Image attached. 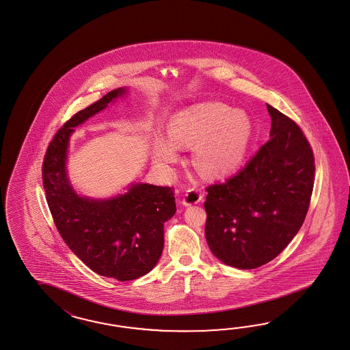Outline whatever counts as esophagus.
Masks as SVG:
<instances>
[{"label": "esophagus", "instance_id": "34e87169", "mask_svg": "<svg viewBox=\"0 0 350 350\" xmlns=\"http://www.w3.org/2000/svg\"><path fill=\"white\" fill-rule=\"evenodd\" d=\"M203 200V194L200 189H196V188H191L185 191L184 194V198L181 200V203L184 206H191V204H197L200 203V200Z\"/></svg>", "mask_w": 350, "mask_h": 350}]
</instances>
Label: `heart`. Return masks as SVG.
I'll list each match as a JSON object with an SVG mask.
<instances>
[{"label":"heart","instance_id":"1","mask_svg":"<svg viewBox=\"0 0 350 350\" xmlns=\"http://www.w3.org/2000/svg\"><path fill=\"white\" fill-rule=\"evenodd\" d=\"M252 121L243 111L222 103H202L180 111L170 121L169 138H157L153 157L162 166L179 159V147L194 148V165L211 179L225 178L238 170L252 139Z\"/></svg>","mask_w":350,"mask_h":350}]
</instances>
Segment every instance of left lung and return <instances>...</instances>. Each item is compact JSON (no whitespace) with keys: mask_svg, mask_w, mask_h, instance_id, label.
Segmentation results:
<instances>
[{"mask_svg":"<svg viewBox=\"0 0 350 350\" xmlns=\"http://www.w3.org/2000/svg\"><path fill=\"white\" fill-rule=\"evenodd\" d=\"M270 140L241 170L207 188L206 239L225 265L252 270L286 248L310 207L314 157L299 126L266 105Z\"/></svg>","mask_w":350,"mask_h":350,"instance_id":"obj_1","label":"left lung"}]
</instances>
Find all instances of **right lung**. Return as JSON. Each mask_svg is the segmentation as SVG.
<instances>
[{"label":"right lung","instance_id":"1","mask_svg":"<svg viewBox=\"0 0 350 350\" xmlns=\"http://www.w3.org/2000/svg\"><path fill=\"white\" fill-rule=\"evenodd\" d=\"M126 88L105 94L59 129L46 152L42 178L46 200L61 238L84 265L100 276L129 281L148 273L163 250V224L175 215L169 187L134 183L109 200L80 197L66 172L74 128L124 97Z\"/></svg>","mask_w":350,"mask_h":350}]
</instances>
